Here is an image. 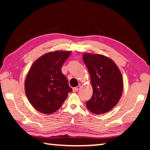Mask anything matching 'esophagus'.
I'll return each mask as SVG.
<instances>
[{
    "instance_id": "esophagus-1",
    "label": "esophagus",
    "mask_w": 150,
    "mask_h": 150,
    "mask_svg": "<svg viewBox=\"0 0 150 150\" xmlns=\"http://www.w3.org/2000/svg\"><path fill=\"white\" fill-rule=\"evenodd\" d=\"M80 88H81V86L79 85V86H77V87L73 88V92H77V91L79 90Z\"/></svg>"
}]
</instances>
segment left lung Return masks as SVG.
I'll use <instances>...</instances> for the list:
<instances>
[{"label":"left lung","mask_w":150,"mask_h":150,"mask_svg":"<svg viewBox=\"0 0 150 150\" xmlns=\"http://www.w3.org/2000/svg\"><path fill=\"white\" fill-rule=\"evenodd\" d=\"M83 59L93 89L92 97L86 102L87 108L96 115L107 112L117 105L122 93L120 70L112 60L103 55L84 54Z\"/></svg>","instance_id":"8db88e82"}]
</instances>
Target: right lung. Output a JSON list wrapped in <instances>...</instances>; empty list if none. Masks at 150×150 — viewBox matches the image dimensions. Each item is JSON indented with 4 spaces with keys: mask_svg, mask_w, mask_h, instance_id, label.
<instances>
[{
    "mask_svg": "<svg viewBox=\"0 0 150 150\" xmlns=\"http://www.w3.org/2000/svg\"><path fill=\"white\" fill-rule=\"evenodd\" d=\"M71 52L56 51L47 53L33 63L25 81V92L35 110L42 113H54L71 92L62 65Z\"/></svg>",
    "mask_w": 150,
    "mask_h": 150,
    "instance_id": "1",
    "label": "right lung"
}]
</instances>
